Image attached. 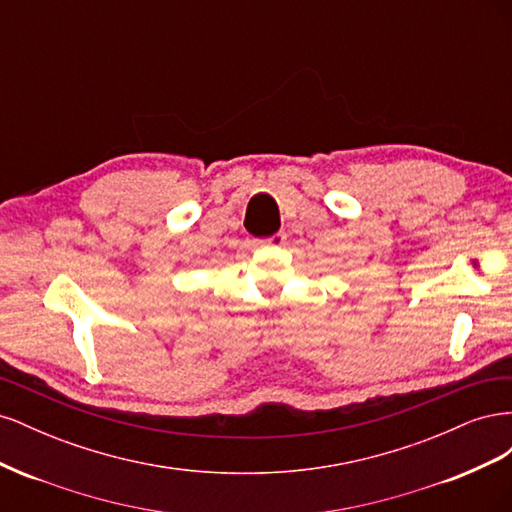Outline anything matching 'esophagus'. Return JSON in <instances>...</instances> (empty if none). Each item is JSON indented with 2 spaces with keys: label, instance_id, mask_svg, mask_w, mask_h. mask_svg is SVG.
I'll return each instance as SVG.
<instances>
[{
  "label": "esophagus",
  "instance_id": "1",
  "mask_svg": "<svg viewBox=\"0 0 512 512\" xmlns=\"http://www.w3.org/2000/svg\"><path fill=\"white\" fill-rule=\"evenodd\" d=\"M286 241V232H275V235L267 237V239H256V245H284Z\"/></svg>",
  "mask_w": 512,
  "mask_h": 512
}]
</instances>
